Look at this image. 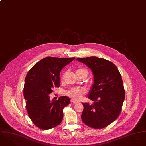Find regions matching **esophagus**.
I'll return each mask as SVG.
<instances>
[{"mask_svg": "<svg viewBox=\"0 0 146 146\" xmlns=\"http://www.w3.org/2000/svg\"><path fill=\"white\" fill-rule=\"evenodd\" d=\"M70 102H71L72 103H77V101L75 100H74V99H71V100H70Z\"/></svg>", "mask_w": 146, "mask_h": 146, "instance_id": "34e87169", "label": "esophagus"}]
</instances>
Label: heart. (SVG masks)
I'll return each mask as SVG.
<instances>
[{
  "instance_id": "heart-1",
  "label": "heart",
  "mask_w": 146,
  "mask_h": 146,
  "mask_svg": "<svg viewBox=\"0 0 146 146\" xmlns=\"http://www.w3.org/2000/svg\"><path fill=\"white\" fill-rule=\"evenodd\" d=\"M81 70H86L82 69H77L76 72L81 71ZM86 89L83 87H77V88H73L70 89V90L66 92V94L74 99L78 100L82 97V96L86 92Z\"/></svg>"
}]
</instances>
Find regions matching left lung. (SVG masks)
<instances>
[{
	"mask_svg": "<svg viewBox=\"0 0 146 146\" xmlns=\"http://www.w3.org/2000/svg\"><path fill=\"white\" fill-rule=\"evenodd\" d=\"M87 65L94 76L88 98L94 103H82L83 122L94 129L104 128L119 116L125 99V90L121 74L112 62L95 56L77 58Z\"/></svg>",
	"mask_w": 146,
	"mask_h": 146,
	"instance_id": "1",
	"label": "left lung"
}]
</instances>
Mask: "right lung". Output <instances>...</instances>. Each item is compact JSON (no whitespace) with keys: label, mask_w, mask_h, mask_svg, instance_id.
<instances>
[{"label":"right lung","mask_w":146,"mask_h":146,"mask_svg":"<svg viewBox=\"0 0 146 146\" xmlns=\"http://www.w3.org/2000/svg\"><path fill=\"white\" fill-rule=\"evenodd\" d=\"M74 58L46 57L36 62L26 76L24 96L27 110L32 122L40 129L55 127L62 120V110L69 104V98L50 100L49 95L53 88L60 86L61 69Z\"/></svg>","instance_id":"add662e5"}]
</instances>
